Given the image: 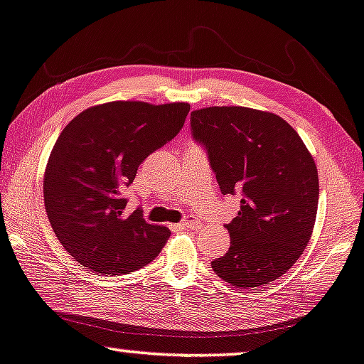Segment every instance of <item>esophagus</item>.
I'll use <instances>...</instances> for the list:
<instances>
[{
  "label": "esophagus",
  "instance_id": "34e87169",
  "mask_svg": "<svg viewBox=\"0 0 364 364\" xmlns=\"http://www.w3.org/2000/svg\"><path fill=\"white\" fill-rule=\"evenodd\" d=\"M181 226H185V228H198V226H200V220H198L196 216L190 215V216H186L185 220L181 221Z\"/></svg>",
  "mask_w": 364,
  "mask_h": 364
}]
</instances>
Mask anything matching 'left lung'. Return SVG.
<instances>
[{
    "label": "left lung",
    "mask_w": 364,
    "mask_h": 364,
    "mask_svg": "<svg viewBox=\"0 0 364 364\" xmlns=\"http://www.w3.org/2000/svg\"><path fill=\"white\" fill-rule=\"evenodd\" d=\"M191 132L223 195H241L226 225L231 246L213 271L238 288L278 279L303 255L316 220L318 169L303 139L278 114L245 106L193 111Z\"/></svg>",
    "instance_id": "8db88e82"
}]
</instances>
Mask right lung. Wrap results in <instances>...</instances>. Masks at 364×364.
I'll list each match as a JSON object with an SVG mask.
<instances>
[{"instance_id":"add662e5","label":"right lung","mask_w":364,"mask_h":364,"mask_svg":"<svg viewBox=\"0 0 364 364\" xmlns=\"http://www.w3.org/2000/svg\"><path fill=\"white\" fill-rule=\"evenodd\" d=\"M188 103L111 101L73 118L48 159V220L68 253L98 274L132 273L159 255L171 231L126 215L123 196L138 166L176 136Z\"/></svg>"}]
</instances>
